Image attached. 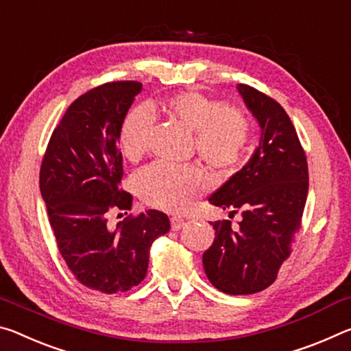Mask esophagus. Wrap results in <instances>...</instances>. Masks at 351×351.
<instances>
[{
	"label": "esophagus",
	"instance_id": "34e87169",
	"mask_svg": "<svg viewBox=\"0 0 351 351\" xmlns=\"http://www.w3.org/2000/svg\"><path fill=\"white\" fill-rule=\"evenodd\" d=\"M183 226H185V219H182V217H171V228L172 230H180Z\"/></svg>",
	"mask_w": 351,
	"mask_h": 351
}]
</instances>
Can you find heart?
<instances>
[{
	"mask_svg": "<svg viewBox=\"0 0 351 351\" xmlns=\"http://www.w3.org/2000/svg\"><path fill=\"white\" fill-rule=\"evenodd\" d=\"M168 110L188 129L196 132L199 157L219 169L243 160L252 138L249 114L238 106H223L216 97L189 90L171 96ZM155 113L147 104L132 108L119 129V145L125 158L136 162L151 146ZM134 188L143 202L166 211H185L210 188L205 172L194 165L154 162L134 177Z\"/></svg>",
	"mask_w": 351,
	"mask_h": 351,
	"instance_id": "heart-1",
	"label": "heart"
}]
</instances>
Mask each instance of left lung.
I'll return each instance as SVG.
<instances>
[{
  "mask_svg": "<svg viewBox=\"0 0 351 351\" xmlns=\"http://www.w3.org/2000/svg\"><path fill=\"white\" fill-rule=\"evenodd\" d=\"M239 93L261 125L260 146L243 169L213 193L210 204L241 213L215 221V241L204 252L211 285L230 295L255 294L271 286L292 254L308 196V162L288 113L250 85Z\"/></svg>",
  "mask_w": 351,
  "mask_h": 351,
  "instance_id": "obj_1",
  "label": "left lung"
}]
</instances>
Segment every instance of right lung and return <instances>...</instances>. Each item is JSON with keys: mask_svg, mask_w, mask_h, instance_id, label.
<instances>
[{"mask_svg": "<svg viewBox=\"0 0 351 351\" xmlns=\"http://www.w3.org/2000/svg\"><path fill=\"white\" fill-rule=\"evenodd\" d=\"M141 88L136 80H117L79 96L53 130L40 166V191L59 254L80 285L104 294L145 280L151 245L171 227L157 210L125 216L114 228L107 223L110 213L121 217L132 208L130 193L121 186L118 138Z\"/></svg>", "mask_w": 351, "mask_h": 351, "instance_id": "obj_1", "label": "right lung"}]
</instances>
